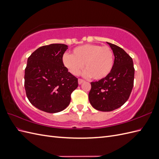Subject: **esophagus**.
<instances>
[{
  "label": "esophagus",
  "mask_w": 159,
  "mask_h": 159,
  "mask_svg": "<svg viewBox=\"0 0 159 159\" xmlns=\"http://www.w3.org/2000/svg\"><path fill=\"white\" fill-rule=\"evenodd\" d=\"M83 82H84V80L80 79V78L78 79V84H81Z\"/></svg>",
  "instance_id": "obj_1"
}]
</instances>
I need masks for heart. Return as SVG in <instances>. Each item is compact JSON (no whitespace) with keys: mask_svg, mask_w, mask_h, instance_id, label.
<instances>
[{"mask_svg":"<svg viewBox=\"0 0 159 159\" xmlns=\"http://www.w3.org/2000/svg\"><path fill=\"white\" fill-rule=\"evenodd\" d=\"M62 62L73 75L79 74L84 64L86 70L85 75L100 80L106 78L111 72L114 55L109 46L85 44L76 47L72 51V54H64Z\"/></svg>","mask_w":159,"mask_h":159,"instance_id":"b5f03b06","label":"heart"}]
</instances>
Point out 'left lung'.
Here are the masks:
<instances>
[{"label": "left lung", "instance_id": "8db88e82", "mask_svg": "<svg viewBox=\"0 0 159 159\" xmlns=\"http://www.w3.org/2000/svg\"><path fill=\"white\" fill-rule=\"evenodd\" d=\"M115 56L113 68L106 78L91 82L89 100L92 107L101 111H111L128 100L134 84L133 61L121 48L107 42Z\"/></svg>", "mask_w": 159, "mask_h": 159}]
</instances>
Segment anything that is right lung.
<instances>
[{
	"label": "right lung",
	"mask_w": 159,
	"mask_h": 159,
	"mask_svg": "<svg viewBox=\"0 0 159 159\" xmlns=\"http://www.w3.org/2000/svg\"><path fill=\"white\" fill-rule=\"evenodd\" d=\"M68 49L64 44L38 48L28 57L25 74L27 98L43 111L54 113L68 106L71 94L78 88V78L64 66L62 57Z\"/></svg>",
	"instance_id": "add662e5"
}]
</instances>
